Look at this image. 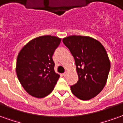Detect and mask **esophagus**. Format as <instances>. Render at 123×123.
Returning a JSON list of instances; mask_svg holds the SVG:
<instances>
[{
    "label": "esophagus",
    "mask_w": 123,
    "mask_h": 123,
    "mask_svg": "<svg viewBox=\"0 0 123 123\" xmlns=\"http://www.w3.org/2000/svg\"><path fill=\"white\" fill-rule=\"evenodd\" d=\"M62 75H63L64 77H66V75H67V73H66V72H65V73L62 74Z\"/></svg>",
    "instance_id": "1"
}]
</instances>
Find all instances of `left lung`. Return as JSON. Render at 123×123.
I'll list each match as a JSON object with an SVG mask.
<instances>
[{
  "label": "left lung",
  "instance_id": "obj_1",
  "mask_svg": "<svg viewBox=\"0 0 123 123\" xmlns=\"http://www.w3.org/2000/svg\"><path fill=\"white\" fill-rule=\"evenodd\" d=\"M74 58L78 75L77 83L71 91L77 98L88 100L94 98L105 87L111 64L102 44L86 36H69L62 39Z\"/></svg>",
  "mask_w": 123,
  "mask_h": 123
}]
</instances>
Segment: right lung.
<instances>
[{"label":"right lung","mask_w":123,"mask_h":123,"mask_svg":"<svg viewBox=\"0 0 123 123\" xmlns=\"http://www.w3.org/2000/svg\"><path fill=\"white\" fill-rule=\"evenodd\" d=\"M61 38L50 35L35 38L19 53L16 74L20 83L30 95L42 98L49 94L59 80L52 56Z\"/></svg>","instance_id":"obj_1"}]
</instances>
